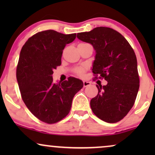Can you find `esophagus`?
Here are the masks:
<instances>
[{
  "mask_svg": "<svg viewBox=\"0 0 155 155\" xmlns=\"http://www.w3.org/2000/svg\"><path fill=\"white\" fill-rule=\"evenodd\" d=\"M90 82H88V81H86V80H84L83 81V85L84 87H87L89 85H90Z\"/></svg>",
  "mask_w": 155,
  "mask_h": 155,
  "instance_id": "1",
  "label": "esophagus"
}]
</instances>
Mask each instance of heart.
<instances>
[{"label": "heart", "mask_w": 155, "mask_h": 155, "mask_svg": "<svg viewBox=\"0 0 155 155\" xmlns=\"http://www.w3.org/2000/svg\"><path fill=\"white\" fill-rule=\"evenodd\" d=\"M83 71H84L83 68H78V69L75 71L76 73H78V75H81V74H82V73H83Z\"/></svg>", "instance_id": "b5f03b06"}]
</instances>
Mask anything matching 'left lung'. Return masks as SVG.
<instances>
[{"label":"left lung","mask_w":155,"mask_h":155,"mask_svg":"<svg viewBox=\"0 0 155 155\" xmlns=\"http://www.w3.org/2000/svg\"><path fill=\"white\" fill-rule=\"evenodd\" d=\"M77 37L93 46L92 71L107 81V85H97L98 94L90 101L93 113L105 122L119 121L133 107L139 90L134 51L124 36L109 27H96Z\"/></svg>","instance_id":"1"}]
</instances>
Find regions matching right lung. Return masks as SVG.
I'll return each mask as SVG.
<instances>
[{
    "instance_id": "add662e5",
    "label": "right lung",
    "mask_w": 155,
    "mask_h": 155,
    "mask_svg": "<svg viewBox=\"0 0 155 155\" xmlns=\"http://www.w3.org/2000/svg\"><path fill=\"white\" fill-rule=\"evenodd\" d=\"M75 38V33L42 31L29 38L21 49L16 73L21 96L31 114L46 124L65 118L74 96L83 87L75 78L53 82V71L61 64L63 50Z\"/></svg>"
}]
</instances>
